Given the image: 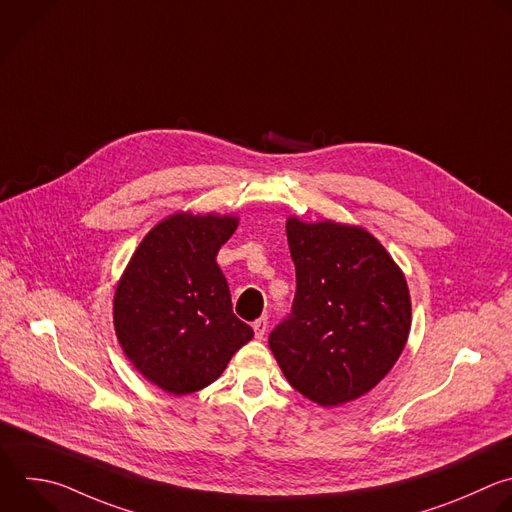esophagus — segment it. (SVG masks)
Instances as JSON below:
<instances>
[{"mask_svg":"<svg viewBox=\"0 0 512 512\" xmlns=\"http://www.w3.org/2000/svg\"><path fill=\"white\" fill-rule=\"evenodd\" d=\"M267 327H269V321H267V317H259L257 321H253L255 337H257V339H263V337H265V331H267Z\"/></svg>","mask_w":512,"mask_h":512,"instance_id":"esophagus-1","label":"esophagus"}]
</instances>
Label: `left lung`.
Segmentation results:
<instances>
[{"instance_id": "obj_1", "label": "left lung", "mask_w": 512, "mask_h": 512, "mask_svg": "<svg viewBox=\"0 0 512 512\" xmlns=\"http://www.w3.org/2000/svg\"><path fill=\"white\" fill-rule=\"evenodd\" d=\"M291 313L269 333L287 382L319 406L368 394L400 358L412 323L404 273L362 227L289 217Z\"/></svg>"}]
</instances>
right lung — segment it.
Here are the masks:
<instances>
[{"mask_svg":"<svg viewBox=\"0 0 512 512\" xmlns=\"http://www.w3.org/2000/svg\"><path fill=\"white\" fill-rule=\"evenodd\" d=\"M237 217L177 213L148 231L114 293V329L132 366L168 394L213 384L253 329L233 313L217 253Z\"/></svg>","mask_w":512,"mask_h":512,"instance_id":"add662e5","label":"right lung"}]
</instances>
